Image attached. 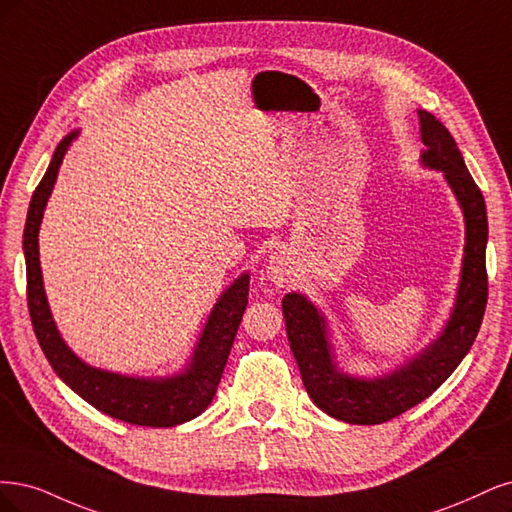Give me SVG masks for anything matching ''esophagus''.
<instances>
[{
	"label": "esophagus",
	"instance_id": "obj_1",
	"mask_svg": "<svg viewBox=\"0 0 512 512\" xmlns=\"http://www.w3.org/2000/svg\"><path fill=\"white\" fill-rule=\"evenodd\" d=\"M295 276V261L291 259L289 251L278 249L270 255L268 261V278L276 287H287Z\"/></svg>",
	"mask_w": 512,
	"mask_h": 512
}]
</instances>
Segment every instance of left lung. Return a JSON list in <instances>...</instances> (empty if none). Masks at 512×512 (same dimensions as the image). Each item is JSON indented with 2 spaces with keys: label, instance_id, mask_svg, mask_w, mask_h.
Wrapping results in <instances>:
<instances>
[{
  "label": "left lung",
  "instance_id": "left-lung-1",
  "mask_svg": "<svg viewBox=\"0 0 512 512\" xmlns=\"http://www.w3.org/2000/svg\"><path fill=\"white\" fill-rule=\"evenodd\" d=\"M421 166L442 172L464 214L466 244L455 304L442 332L415 357L376 376L349 374L338 366L327 319L304 293H287L283 317L291 353L298 361L302 383L329 417L353 425H378L417 406L447 381L461 364L481 329L487 304V208L481 189L470 176L459 148L434 114L417 110Z\"/></svg>",
  "mask_w": 512,
  "mask_h": 512
}]
</instances>
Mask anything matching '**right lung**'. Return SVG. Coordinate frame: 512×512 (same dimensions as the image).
<instances>
[{
    "instance_id": "right-lung-1",
    "label": "right lung",
    "mask_w": 512,
    "mask_h": 512,
    "mask_svg": "<svg viewBox=\"0 0 512 512\" xmlns=\"http://www.w3.org/2000/svg\"><path fill=\"white\" fill-rule=\"evenodd\" d=\"M80 129L65 136L53 153L40 185L31 197L23 234L27 266V306L36 338L57 376L82 400L104 415L131 425L172 427L187 423L208 408L221 383L227 355L238 332V325L249 304V278L240 274L212 306L185 368L168 376H129L95 368L80 359L63 340L46 300L38 234L48 197L57 183L65 153L78 138Z\"/></svg>"
}]
</instances>
